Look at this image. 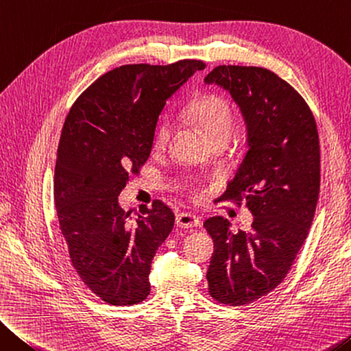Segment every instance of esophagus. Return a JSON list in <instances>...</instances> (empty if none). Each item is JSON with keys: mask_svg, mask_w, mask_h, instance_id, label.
Returning <instances> with one entry per match:
<instances>
[{"mask_svg": "<svg viewBox=\"0 0 351 351\" xmlns=\"http://www.w3.org/2000/svg\"><path fill=\"white\" fill-rule=\"evenodd\" d=\"M176 223H177V227H180V228H194L199 226L200 221L196 215L180 213L176 217Z\"/></svg>", "mask_w": 351, "mask_h": 351, "instance_id": "esophagus-1", "label": "esophagus"}]
</instances>
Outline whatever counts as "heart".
<instances>
[{
	"instance_id": "heart-1",
	"label": "heart",
	"mask_w": 351,
	"mask_h": 351,
	"mask_svg": "<svg viewBox=\"0 0 351 351\" xmlns=\"http://www.w3.org/2000/svg\"><path fill=\"white\" fill-rule=\"evenodd\" d=\"M189 118L196 123L211 143L228 141L233 132V114L228 102L222 96L206 93L197 97L188 108ZM171 135V121L163 119L154 135V149L160 151L166 146ZM191 193L196 191L191 188Z\"/></svg>"
}]
</instances>
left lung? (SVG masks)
Returning a JSON list of instances; mask_svg holds the SVG:
<instances>
[{
  "label": "left lung",
  "mask_w": 351,
  "mask_h": 351,
  "mask_svg": "<svg viewBox=\"0 0 351 351\" xmlns=\"http://www.w3.org/2000/svg\"><path fill=\"white\" fill-rule=\"evenodd\" d=\"M204 80L228 91L247 128V152L221 199H244L252 227L204 222L215 243L210 295L241 306L277 288L305 243L320 189L319 134L305 99L266 68L219 65Z\"/></svg>",
  "instance_id": "left-lung-1"
}]
</instances>
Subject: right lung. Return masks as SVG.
<instances>
[{
    "instance_id": "right-lung-1",
    "label": "right lung",
    "mask_w": 351,
    "mask_h": 351,
    "mask_svg": "<svg viewBox=\"0 0 351 351\" xmlns=\"http://www.w3.org/2000/svg\"><path fill=\"white\" fill-rule=\"evenodd\" d=\"M202 60L123 65L95 80L63 124L54 172V204L68 254L85 286L114 306L136 305L151 292L155 252L174 227L162 200L132 219L118 196L151 155L166 99Z\"/></svg>"
}]
</instances>
